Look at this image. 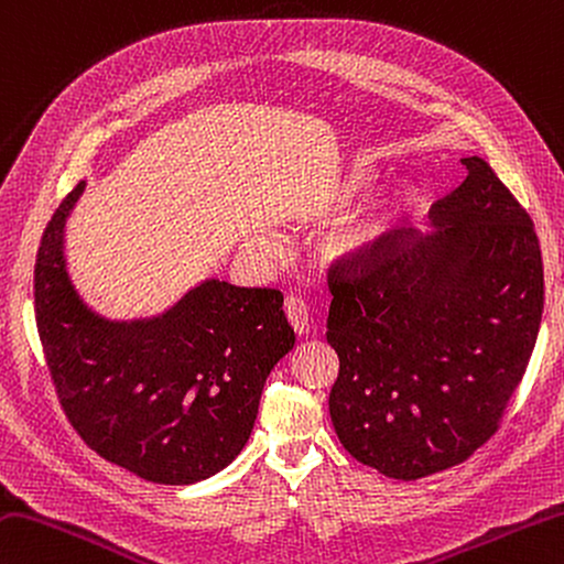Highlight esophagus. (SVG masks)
<instances>
[{"mask_svg": "<svg viewBox=\"0 0 564 564\" xmlns=\"http://www.w3.org/2000/svg\"><path fill=\"white\" fill-rule=\"evenodd\" d=\"M285 317H289V323L297 335L311 333V311H307V303L301 301V297H289L285 301Z\"/></svg>", "mask_w": 564, "mask_h": 564, "instance_id": "34e87169", "label": "esophagus"}]
</instances>
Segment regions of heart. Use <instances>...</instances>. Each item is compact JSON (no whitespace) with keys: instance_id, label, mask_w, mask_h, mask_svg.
Returning <instances> with one entry per match:
<instances>
[{"instance_id":"heart-1","label":"heart","mask_w":564,"mask_h":564,"mask_svg":"<svg viewBox=\"0 0 564 564\" xmlns=\"http://www.w3.org/2000/svg\"><path fill=\"white\" fill-rule=\"evenodd\" d=\"M364 191H367V181L351 178L345 187H341L333 203L319 209V217H327L329 213H335V209H341L349 203H355ZM421 203L423 197L417 187L413 185L399 187V191H393L386 200L373 205L369 213H364L361 217L349 219L347 225L337 227L325 241V257L349 269L371 261L386 241H389L393 231L405 223V217H411L415 209L421 207ZM267 247L273 249V245H267Z\"/></svg>"}]
</instances>
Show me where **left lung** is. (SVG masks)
Wrapping results in <instances>:
<instances>
[{
	"mask_svg": "<svg viewBox=\"0 0 564 564\" xmlns=\"http://www.w3.org/2000/svg\"><path fill=\"white\" fill-rule=\"evenodd\" d=\"M430 207L433 231L395 229L361 267L329 271V417L351 457L391 479L469 459L499 430L543 317L531 215L491 165Z\"/></svg>",
	"mask_w": 564,
	"mask_h": 564,
	"instance_id": "1",
	"label": "left lung"
}]
</instances>
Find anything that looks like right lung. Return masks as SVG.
Masks as SVG:
<instances>
[{
    "mask_svg": "<svg viewBox=\"0 0 564 564\" xmlns=\"http://www.w3.org/2000/svg\"><path fill=\"white\" fill-rule=\"evenodd\" d=\"M83 191L80 181L53 213L33 271L55 393L99 457L153 484L203 481L247 445L263 383L295 345L283 295L209 279L159 317H99L63 257L65 219Z\"/></svg>",
    "mask_w": 564,
    "mask_h": 564,
    "instance_id": "obj_1",
    "label": "right lung"
}]
</instances>
